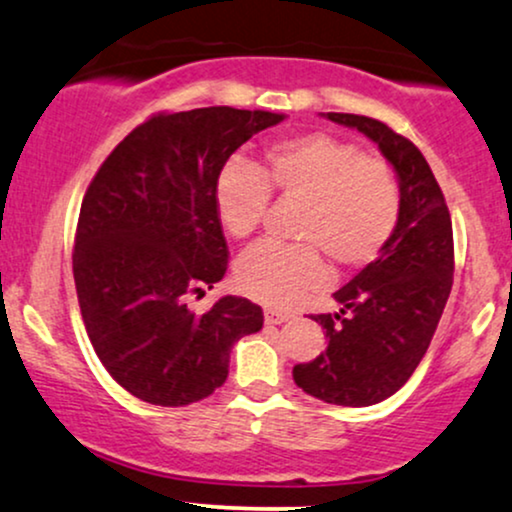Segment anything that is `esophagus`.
Masks as SVG:
<instances>
[{"instance_id": "34e87169", "label": "esophagus", "mask_w": 512, "mask_h": 512, "mask_svg": "<svg viewBox=\"0 0 512 512\" xmlns=\"http://www.w3.org/2000/svg\"><path fill=\"white\" fill-rule=\"evenodd\" d=\"M288 319H291L288 312L274 310V307H267V310H264V322L267 324H283V322H288Z\"/></svg>"}]
</instances>
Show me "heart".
Masks as SVG:
<instances>
[{"label": "heart", "mask_w": 512, "mask_h": 512, "mask_svg": "<svg viewBox=\"0 0 512 512\" xmlns=\"http://www.w3.org/2000/svg\"><path fill=\"white\" fill-rule=\"evenodd\" d=\"M272 193L303 202L295 226L300 245L262 240L240 255L236 281L264 305L291 307L329 279L322 250L338 269L377 260L400 219V183L381 157L362 155L348 140L307 133L264 152L260 169L229 164L214 183L224 231L248 238L260 229Z\"/></svg>", "instance_id": "obj_1"}]
</instances>
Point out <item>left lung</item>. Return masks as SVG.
Here are the masks:
<instances>
[{"label":"left lung","instance_id":"8db88e82","mask_svg":"<svg viewBox=\"0 0 512 512\" xmlns=\"http://www.w3.org/2000/svg\"><path fill=\"white\" fill-rule=\"evenodd\" d=\"M379 145L400 183V219L386 248L334 298L338 315H315L326 350L293 367L305 393L365 408L393 396L427 353L453 286V224L422 152L384 121L329 112Z\"/></svg>","mask_w":512,"mask_h":512}]
</instances>
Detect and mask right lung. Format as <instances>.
Segmentation results:
<instances>
[{
	"label": "right lung",
	"instance_id": "obj_1",
	"mask_svg": "<svg viewBox=\"0 0 512 512\" xmlns=\"http://www.w3.org/2000/svg\"><path fill=\"white\" fill-rule=\"evenodd\" d=\"M283 114L205 107L133 128L85 190L73 245L80 315L97 357L135 398L178 408L229 377L231 348L262 307L226 295L205 315L188 298L224 279L229 248L214 183L240 145Z\"/></svg>",
	"mask_w": 512,
	"mask_h": 512
}]
</instances>
